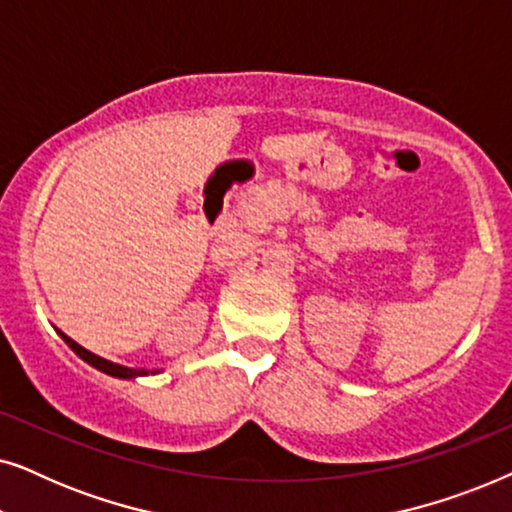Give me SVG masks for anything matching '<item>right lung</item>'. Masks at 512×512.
Returning <instances> with one entry per match:
<instances>
[{
	"mask_svg": "<svg viewBox=\"0 0 512 512\" xmlns=\"http://www.w3.org/2000/svg\"><path fill=\"white\" fill-rule=\"evenodd\" d=\"M60 338L65 340L67 345L74 349V354H79L83 361L90 363V366L97 368V370H102V373H107V375H111V377H121V380H132V377L149 375V373H146V370H139V368H125V366H118V363H111V361H107V359H102V356H97V354H93V352H88L86 347H81L79 342H74V340L69 338V335H65V333H60ZM153 373H156V370H153Z\"/></svg>",
	"mask_w": 512,
	"mask_h": 512,
	"instance_id": "right-lung-1",
	"label": "right lung"
}]
</instances>
